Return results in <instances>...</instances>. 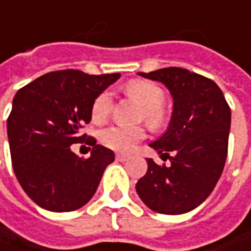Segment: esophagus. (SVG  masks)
I'll return each mask as SVG.
<instances>
[{
  "label": "esophagus",
  "instance_id": "obj_1",
  "mask_svg": "<svg viewBox=\"0 0 251 251\" xmlns=\"http://www.w3.org/2000/svg\"><path fill=\"white\" fill-rule=\"evenodd\" d=\"M129 158H130L129 154H124V153H118V154H116V160H118V161H122V163H124V161H127Z\"/></svg>",
  "mask_w": 251,
  "mask_h": 251
}]
</instances>
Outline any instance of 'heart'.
Masks as SVG:
<instances>
[{
	"label": "heart",
	"mask_w": 251,
	"mask_h": 251,
	"mask_svg": "<svg viewBox=\"0 0 251 251\" xmlns=\"http://www.w3.org/2000/svg\"><path fill=\"white\" fill-rule=\"evenodd\" d=\"M126 91L130 98L143 108V115L147 124L157 126L163 121V112L160 106L164 104V93L163 90L150 81H132L127 84ZM112 108V93L104 91L94 101L91 116L95 122H101L108 116ZM145 137V130L139 126L112 125L101 132V142L105 146L116 150V151H129L136 146Z\"/></svg>",
	"instance_id": "b5f03b06"
}]
</instances>
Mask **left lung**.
Segmentation results:
<instances>
[{"label": "left lung", "mask_w": 251, "mask_h": 251, "mask_svg": "<svg viewBox=\"0 0 251 251\" xmlns=\"http://www.w3.org/2000/svg\"><path fill=\"white\" fill-rule=\"evenodd\" d=\"M137 74L161 82L173 98L166 132L149 143L161 160L170 158V166H157L153 158H146L147 173L137 181V195L154 212H190L211 195L222 176L230 108L222 90L197 73L166 67Z\"/></svg>", "instance_id": "obj_1"}]
</instances>
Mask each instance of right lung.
Segmentation results:
<instances>
[{
	"mask_svg": "<svg viewBox=\"0 0 251 251\" xmlns=\"http://www.w3.org/2000/svg\"><path fill=\"white\" fill-rule=\"evenodd\" d=\"M121 77L80 70L48 73L21 88L12 100L6 133L21 187L40 208L70 212L94 197L114 151L94 140L88 158L73 153L80 129L91 122L95 98Z\"/></svg>",
	"mask_w": 251,
	"mask_h": 251,
	"instance_id": "right-lung-1",
	"label": "right lung"
}]
</instances>
